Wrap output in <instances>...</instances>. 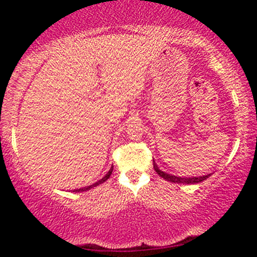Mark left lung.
<instances>
[{"mask_svg":"<svg viewBox=\"0 0 257 257\" xmlns=\"http://www.w3.org/2000/svg\"><path fill=\"white\" fill-rule=\"evenodd\" d=\"M153 165H154V170L160 175L162 178H164L165 180L170 181V183H178V184H196V183H201L205 179H208L210 177V174L204 175V177H193V178H181V177H175V175L172 174H167V173L162 172V170L158 168V165L155 164V162H153Z\"/></svg>","mask_w":257,"mask_h":257,"instance_id":"obj_1","label":"left lung"}]
</instances>
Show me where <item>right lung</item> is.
<instances>
[{
	"label": "right lung",
	"instance_id": "obj_1",
	"mask_svg": "<svg viewBox=\"0 0 257 257\" xmlns=\"http://www.w3.org/2000/svg\"><path fill=\"white\" fill-rule=\"evenodd\" d=\"M112 172H113V168H110V169H109V172H108V173H107V174H105V177H103L102 179H100V180H99V181H97V183H94V184H93V185H88V186H85V188H80V189H76V190H73V191H76V193H79V191H87V190H89V189L94 188V186L99 185V184L104 183V181H107V180H108V179H109V177H110V175H112Z\"/></svg>",
	"mask_w": 257,
	"mask_h": 257
}]
</instances>
